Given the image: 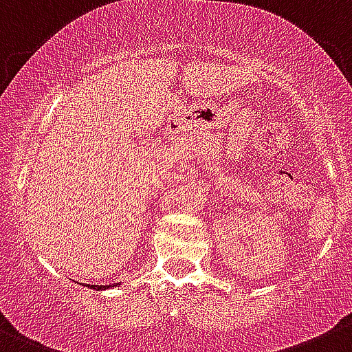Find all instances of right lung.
<instances>
[{
	"label": "right lung",
	"instance_id": "1",
	"mask_svg": "<svg viewBox=\"0 0 352 352\" xmlns=\"http://www.w3.org/2000/svg\"><path fill=\"white\" fill-rule=\"evenodd\" d=\"M110 287H112V285H105V287H103V285H96V287H93V289H110ZM113 287H116V283H113Z\"/></svg>",
	"mask_w": 352,
	"mask_h": 352
}]
</instances>
